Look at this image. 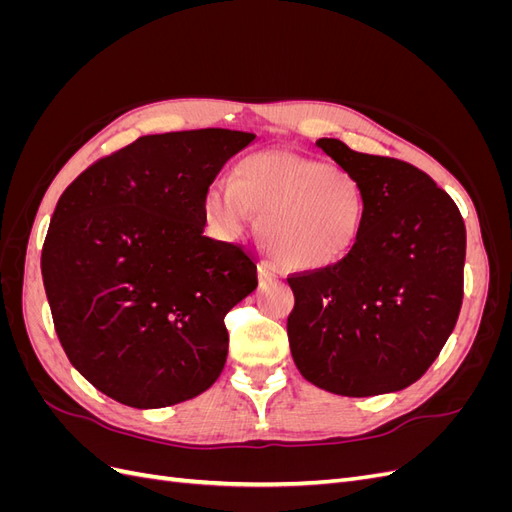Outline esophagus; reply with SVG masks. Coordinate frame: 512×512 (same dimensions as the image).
<instances>
[{
    "label": "esophagus",
    "mask_w": 512,
    "mask_h": 512,
    "mask_svg": "<svg viewBox=\"0 0 512 512\" xmlns=\"http://www.w3.org/2000/svg\"><path fill=\"white\" fill-rule=\"evenodd\" d=\"M258 277H260V282H271V280H277V277H280V271L275 269L273 262L260 260L258 262Z\"/></svg>",
    "instance_id": "obj_1"
}]
</instances>
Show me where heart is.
Wrapping results in <instances>:
<instances>
[{"instance_id": "1", "label": "heart", "mask_w": 512, "mask_h": 512, "mask_svg": "<svg viewBox=\"0 0 512 512\" xmlns=\"http://www.w3.org/2000/svg\"><path fill=\"white\" fill-rule=\"evenodd\" d=\"M211 226L237 239L260 220V241L288 269L320 271L342 260L365 220V192L348 168L267 149L235 166L205 198Z\"/></svg>"}]
</instances>
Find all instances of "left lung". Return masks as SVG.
<instances>
[{"label": "left lung", "instance_id": "1", "mask_svg": "<svg viewBox=\"0 0 512 512\" xmlns=\"http://www.w3.org/2000/svg\"><path fill=\"white\" fill-rule=\"evenodd\" d=\"M361 181L365 220L335 265L288 277L290 352L335 395L406 389L438 359L463 299L466 226L453 198L416 166L318 138Z\"/></svg>", "mask_w": 512, "mask_h": 512}]
</instances>
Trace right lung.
Instances as JSON below:
<instances>
[{
	"instance_id": "obj_1",
	"label": "right lung",
	"mask_w": 512,
	"mask_h": 512,
	"mask_svg": "<svg viewBox=\"0 0 512 512\" xmlns=\"http://www.w3.org/2000/svg\"><path fill=\"white\" fill-rule=\"evenodd\" d=\"M256 134L141 136L61 194L42 247L55 331L79 374L132 408H164L220 378L224 316L258 286L239 245L205 237V198Z\"/></svg>"
}]
</instances>
